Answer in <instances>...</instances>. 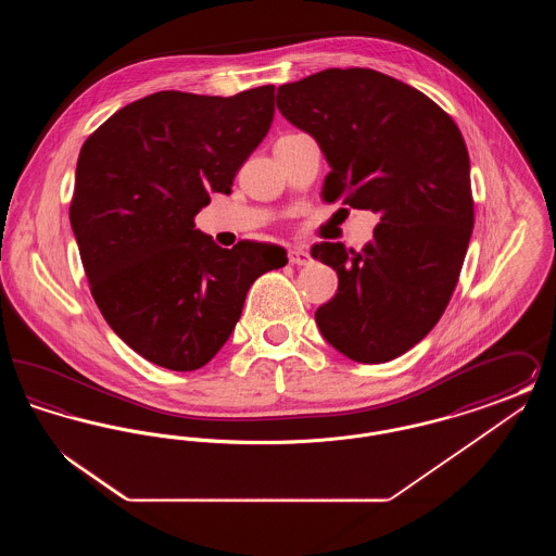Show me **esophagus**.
Wrapping results in <instances>:
<instances>
[{
    "instance_id": "34e87169",
    "label": "esophagus",
    "mask_w": 556,
    "mask_h": 556,
    "mask_svg": "<svg viewBox=\"0 0 556 556\" xmlns=\"http://www.w3.org/2000/svg\"><path fill=\"white\" fill-rule=\"evenodd\" d=\"M288 258H290L291 265L298 266L311 265V261H313L308 250H304V248H291L290 252H288Z\"/></svg>"
}]
</instances>
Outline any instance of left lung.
<instances>
[{
	"mask_svg": "<svg viewBox=\"0 0 556 556\" xmlns=\"http://www.w3.org/2000/svg\"><path fill=\"white\" fill-rule=\"evenodd\" d=\"M277 108L331 166L323 200L379 214L361 252L313 248L340 279L315 318L348 358L388 363L435 327L458 283L476 220L465 139L419 89L370 68L286 83Z\"/></svg>",
	"mask_w": 556,
	"mask_h": 556,
	"instance_id": "obj_1",
	"label": "left lung"
}]
</instances>
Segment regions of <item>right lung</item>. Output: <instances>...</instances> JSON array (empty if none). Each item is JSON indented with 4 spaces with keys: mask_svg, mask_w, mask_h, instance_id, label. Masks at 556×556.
I'll return each mask as SVG.
<instances>
[{
    "mask_svg": "<svg viewBox=\"0 0 556 556\" xmlns=\"http://www.w3.org/2000/svg\"><path fill=\"white\" fill-rule=\"evenodd\" d=\"M273 114V85L231 98L159 91L114 112L80 148L71 225L89 290L112 331L159 367H204L250 286L288 263L281 245L227 250L193 223L212 191H231Z\"/></svg>",
    "mask_w": 556,
    "mask_h": 556,
    "instance_id": "obj_1",
    "label": "right lung"
}]
</instances>
